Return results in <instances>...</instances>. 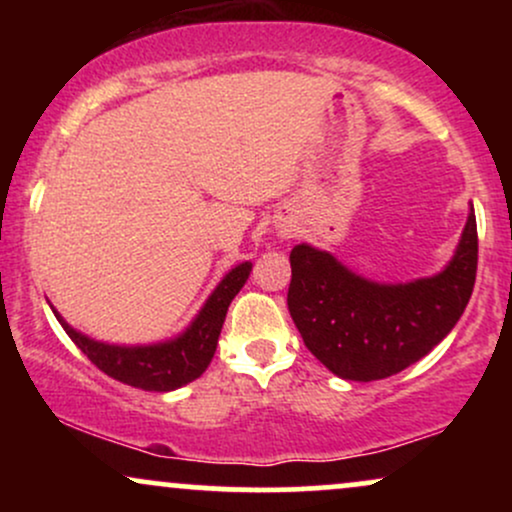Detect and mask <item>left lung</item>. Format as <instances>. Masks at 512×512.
Instances as JSON below:
<instances>
[{
    "label": "left lung",
    "instance_id": "obj_1",
    "mask_svg": "<svg viewBox=\"0 0 512 512\" xmlns=\"http://www.w3.org/2000/svg\"><path fill=\"white\" fill-rule=\"evenodd\" d=\"M289 313L317 361L344 380H383L448 337L474 291L477 216L469 209L448 267L409 284H375L310 245L291 250Z\"/></svg>",
    "mask_w": 512,
    "mask_h": 512
}]
</instances>
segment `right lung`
<instances>
[{"label":"right lung","mask_w":512,"mask_h":512,"mask_svg":"<svg viewBox=\"0 0 512 512\" xmlns=\"http://www.w3.org/2000/svg\"><path fill=\"white\" fill-rule=\"evenodd\" d=\"M252 264L243 262L236 269H231L216 286L209 301L199 310L190 327L180 337L170 339L163 344L151 346H115L103 344L96 339H88L86 334L76 332L62 320L60 313L57 320L62 322L64 332L72 337V342L79 346L98 370H103L110 378L120 383L139 387L149 392H170L178 387L192 383L207 370L214 358L219 334L226 320L228 305H231L236 293L243 289L248 281Z\"/></svg>","instance_id":"obj_1"}]
</instances>
